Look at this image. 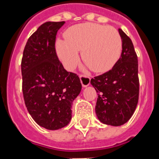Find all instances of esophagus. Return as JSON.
I'll use <instances>...</instances> for the list:
<instances>
[{
  "instance_id": "34e87169",
  "label": "esophagus",
  "mask_w": 159,
  "mask_h": 159,
  "mask_svg": "<svg viewBox=\"0 0 159 159\" xmlns=\"http://www.w3.org/2000/svg\"><path fill=\"white\" fill-rule=\"evenodd\" d=\"M80 80L83 87H86L91 83V78L86 75H80Z\"/></svg>"
}]
</instances>
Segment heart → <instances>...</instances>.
<instances>
[{
	"label": "heart",
	"instance_id": "1",
	"mask_svg": "<svg viewBox=\"0 0 159 159\" xmlns=\"http://www.w3.org/2000/svg\"><path fill=\"white\" fill-rule=\"evenodd\" d=\"M65 40H58L56 50L64 66L72 70L79 61V53L95 73L110 70L122 53L121 36L113 27L93 23L77 24L68 28Z\"/></svg>",
	"mask_w": 159,
	"mask_h": 159
}]
</instances>
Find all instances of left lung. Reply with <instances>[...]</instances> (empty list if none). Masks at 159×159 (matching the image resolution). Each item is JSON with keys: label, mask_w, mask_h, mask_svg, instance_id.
Listing matches in <instances>:
<instances>
[{"label": "left lung", "mask_w": 159, "mask_h": 159, "mask_svg": "<svg viewBox=\"0 0 159 159\" xmlns=\"http://www.w3.org/2000/svg\"><path fill=\"white\" fill-rule=\"evenodd\" d=\"M122 43L121 57L111 70L91 80L98 93L95 113L106 125L121 126L133 115L139 100L138 59L130 37L118 29Z\"/></svg>", "instance_id": "1"}]
</instances>
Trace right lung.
Segmentation results:
<instances>
[{"mask_svg": "<svg viewBox=\"0 0 159 159\" xmlns=\"http://www.w3.org/2000/svg\"><path fill=\"white\" fill-rule=\"evenodd\" d=\"M62 22H46L32 34L21 61L23 95L28 113L39 126L58 130L69 123L73 100L82 84L76 73L67 72L55 50Z\"/></svg>", "mask_w": 159, "mask_h": 159, "instance_id": "obj_1", "label": "right lung"}]
</instances>
